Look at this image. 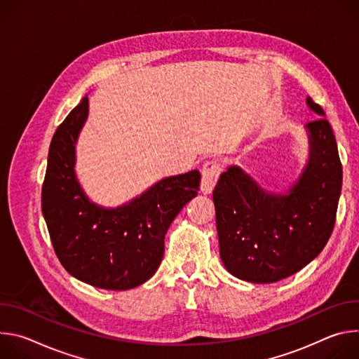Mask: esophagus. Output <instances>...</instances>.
<instances>
[{"mask_svg": "<svg viewBox=\"0 0 359 359\" xmlns=\"http://www.w3.org/2000/svg\"><path fill=\"white\" fill-rule=\"evenodd\" d=\"M220 173H222V163L219 161H208L203 163L200 190L204 194H209L213 191Z\"/></svg>", "mask_w": 359, "mask_h": 359, "instance_id": "esophagus-1", "label": "esophagus"}]
</instances>
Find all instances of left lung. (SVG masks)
Listing matches in <instances>:
<instances>
[{
	"label": "left lung",
	"instance_id": "1",
	"mask_svg": "<svg viewBox=\"0 0 359 359\" xmlns=\"http://www.w3.org/2000/svg\"><path fill=\"white\" fill-rule=\"evenodd\" d=\"M320 116L323 108L309 97ZM310 162L287 194L266 193L240 168L220 175L213 190L220 257L244 281L276 283L299 271L325 247L335 226L342 165L327 118L306 125Z\"/></svg>",
	"mask_w": 359,
	"mask_h": 359
}]
</instances>
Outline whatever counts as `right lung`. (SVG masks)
Wrapping results in <instances>:
<instances>
[{"label":"right lung","mask_w":359,"mask_h":359,"mask_svg":"<svg viewBox=\"0 0 359 359\" xmlns=\"http://www.w3.org/2000/svg\"><path fill=\"white\" fill-rule=\"evenodd\" d=\"M86 116L85 96L50 140L42 215L57 257L71 276L97 288L129 290L158 270L165 234L197 194L200 173L166 177L123 208H97L85 197L74 173L75 143Z\"/></svg>","instance_id":"add662e5"}]
</instances>
